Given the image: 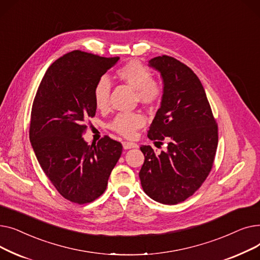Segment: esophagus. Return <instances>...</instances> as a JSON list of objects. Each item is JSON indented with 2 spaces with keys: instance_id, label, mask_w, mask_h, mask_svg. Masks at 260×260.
Wrapping results in <instances>:
<instances>
[{
  "instance_id": "34e87169",
  "label": "esophagus",
  "mask_w": 260,
  "mask_h": 260,
  "mask_svg": "<svg viewBox=\"0 0 260 260\" xmlns=\"http://www.w3.org/2000/svg\"><path fill=\"white\" fill-rule=\"evenodd\" d=\"M122 145H123V148H124V149H129V148H134V147H138V145L136 144V143L127 142V141L122 142Z\"/></svg>"
}]
</instances>
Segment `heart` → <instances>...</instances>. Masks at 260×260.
<instances>
[{"label":"heart","mask_w":260,"mask_h":260,"mask_svg":"<svg viewBox=\"0 0 260 260\" xmlns=\"http://www.w3.org/2000/svg\"><path fill=\"white\" fill-rule=\"evenodd\" d=\"M117 77L120 81L136 90V94L140 102L146 105L157 104L163 94V87L153 80V75L139 61L132 60L120 67L117 71ZM111 94V81L107 77H101L93 89L94 104L99 109H106ZM145 117L139 112L121 113L115 117L109 127L124 137H133L136 131L145 124Z\"/></svg>","instance_id":"1"}]
</instances>
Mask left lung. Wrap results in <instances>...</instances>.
<instances>
[{"instance_id":"1","label":"left lung","mask_w":260,"mask_h":260,"mask_svg":"<svg viewBox=\"0 0 260 260\" xmlns=\"http://www.w3.org/2000/svg\"><path fill=\"white\" fill-rule=\"evenodd\" d=\"M148 66L160 73L163 94L147 137L169 141L156 155L142 145L144 163L139 177L147 196L176 204L192 196L207 179L218 144V128L207 93L189 67L169 56L156 57Z\"/></svg>"}]
</instances>
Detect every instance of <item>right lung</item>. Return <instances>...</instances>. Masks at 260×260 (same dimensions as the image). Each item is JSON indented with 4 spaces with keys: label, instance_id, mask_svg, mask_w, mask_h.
I'll list each match as a JSON object with an SVG mask.
<instances>
[{
    "label": "right lung",
    "instance_id": "add662e5",
    "mask_svg": "<svg viewBox=\"0 0 260 260\" xmlns=\"http://www.w3.org/2000/svg\"><path fill=\"white\" fill-rule=\"evenodd\" d=\"M119 61L74 50L54 61L34 100L29 139L41 168L67 200L83 204L101 196L122 145L107 136L88 145L82 138L95 115L93 89Z\"/></svg>",
    "mask_w": 260,
    "mask_h": 260
}]
</instances>
